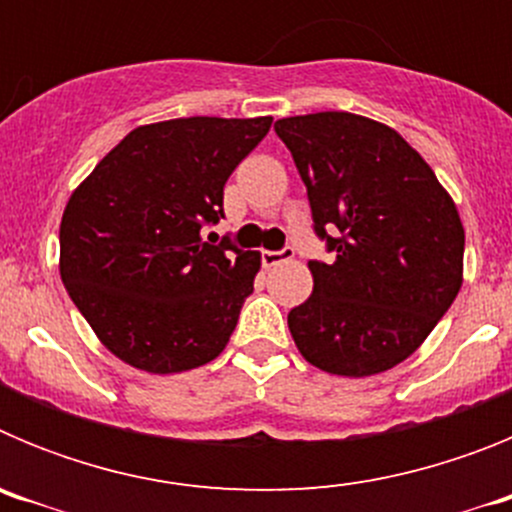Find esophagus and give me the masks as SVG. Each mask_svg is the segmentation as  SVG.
<instances>
[{"mask_svg":"<svg viewBox=\"0 0 512 512\" xmlns=\"http://www.w3.org/2000/svg\"><path fill=\"white\" fill-rule=\"evenodd\" d=\"M292 256H295V251H292L289 246L279 248V251H261V264L277 266V264H282V261H289Z\"/></svg>","mask_w":512,"mask_h":512,"instance_id":"1","label":"esophagus"}]
</instances>
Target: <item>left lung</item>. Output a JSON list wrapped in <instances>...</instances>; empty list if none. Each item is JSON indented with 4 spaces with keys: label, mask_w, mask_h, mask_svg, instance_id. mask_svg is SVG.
I'll return each mask as SVG.
<instances>
[{
    "label": "left lung",
    "mask_w": 512,
    "mask_h": 512,
    "mask_svg": "<svg viewBox=\"0 0 512 512\" xmlns=\"http://www.w3.org/2000/svg\"><path fill=\"white\" fill-rule=\"evenodd\" d=\"M274 130L307 187L312 295L289 310L300 354L369 377L408 359L461 289L464 228L431 166L392 128L351 112L284 117Z\"/></svg>",
    "instance_id": "obj_1"
}]
</instances>
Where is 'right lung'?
<instances>
[{
	"mask_svg": "<svg viewBox=\"0 0 512 512\" xmlns=\"http://www.w3.org/2000/svg\"><path fill=\"white\" fill-rule=\"evenodd\" d=\"M271 117H179L128 133L71 194L61 279L99 341L151 374L220 356L261 259L225 235L223 189Z\"/></svg>",
	"mask_w": 512,
	"mask_h": 512,
	"instance_id": "1",
	"label": "right lung"
}]
</instances>
